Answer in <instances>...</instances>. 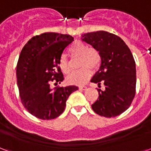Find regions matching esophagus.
I'll return each mask as SVG.
<instances>
[{
  "instance_id": "esophagus-1",
  "label": "esophagus",
  "mask_w": 151,
  "mask_h": 151,
  "mask_svg": "<svg viewBox=\"0 0 151 151\" xmlns=\"http://www.w3.org/2000/svg\"><path fill=\"white\" fill-rule=\"evenodd\" d=\"M79 89H80V90H86V89H87V87H86V86H80V87H79Z\"/></svg>"
}]
</instances>
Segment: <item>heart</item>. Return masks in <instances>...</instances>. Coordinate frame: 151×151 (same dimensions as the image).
<instances>
[{"label":"heart","mask_w":151,"mask_h":151,"mask_svg":"<svg viewBox=\"0 0 151 151\" xmlns=\"http://www.w3.org/2000/svg\"><path fill=\"white\" fill-rule=\"evenodd\" d=\"M69 52L72 58L80 57V70L76 71L67 77V83L71 85H83L88 82L91 76V70H97L101 63V55L98 50L89 47L82 41H76L69 48ZM58 66L63 74L71 71V64L66 55H62L59 58Z\"/></svg>","instance_id":"1"}]
</instances>
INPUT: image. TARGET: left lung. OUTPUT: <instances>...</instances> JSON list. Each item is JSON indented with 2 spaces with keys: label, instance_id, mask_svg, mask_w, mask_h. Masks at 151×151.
Listing matches in <instances>:
<instances>
[{
  "label": "left lung",
  "instance_id": "obj_1",
  "mask_svg": "<svg viewBox=\"0 0 151 151\" xmlns=\"http://www.w3.org/2000/svg\"><path fill=\"white\" fill-rule=\"evenodd\" d=\"M83 40L98 50L101 66L91 82L104 83V91L97 89L98 99L91 105L96 114L111 118L127 111L136 91L135 62L125 42L114 34L105 31L83 35Z\"/></svg>",
  "mask_w": 151,
  "mask_h": 151
}]
</instances>
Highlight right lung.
Here are the masks:
<instances>
[{
    "mask_svg": "<svg viewBox=\"0 0 151 151\" xmlns=\"http://www.w3.org/2000/svg\"><path fill=\"white\" fill-rule=\"evenodd\" d=\"M74 38L67 34L45 32L29 40L21 50L17 65L20 98L30 114L40 119H52L63 112L76 86L51 88L60 83L63 75L59 58Z\"/></svg>",
    "mask_w": 151,
    "mask_h": 151,
    "instance_id": "add662e5",
    "label": "right lung"
}]
</instances>
